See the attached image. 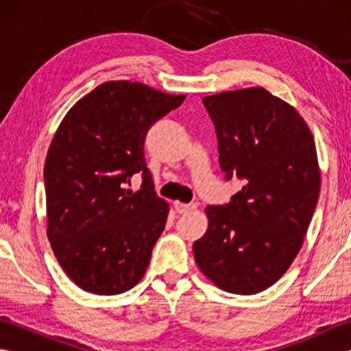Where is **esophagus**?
I'll return each mask as SVG.
<instances>
[{
  "instance_id": "34e87169",
  "label": "esophagus",
  "mask_w": 351,
  "mask_h": 351,
  "mask_svg": "<svg viewBox=\"0 0 351 351\" xmlns=\"http://www.w3.org/2000/svg\"><path fill=\"white\" fill-rule=\"evenodd\" d=\"M175 210H176V213L185 214V213H190V211H193V210H196V205H195V204H181V202H175Z\"/></svg>"
}]
</instances>
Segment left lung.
<instances>
[{
	"label": "left lung",
	"instance_id": "left-lung-1",
	"mask_svg": "<svg viewBox=\"0 0 351 351\" xmlns=\"http://www.w3.org/2000/svg\"><path fill=\"white\" fill-rule=\"evenodd\" d=\"M215 126L225 180L243 189L206 206L208 229L193 244L196 264L219 288L256 294L299 253L319 195L314 137L294 107L263 87L202 99Z\"/></svg>",
	"mask_w": 351,
	"mask_h": 351
}]
</instances>
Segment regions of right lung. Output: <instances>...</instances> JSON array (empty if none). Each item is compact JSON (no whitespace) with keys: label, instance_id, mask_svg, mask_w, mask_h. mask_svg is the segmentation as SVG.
Wrapping results in <instances>:
<instances>
[{"label":"right lung","instance_id":"obj_1","mask_svg":"<svg viewBox=\"0 0 351 351\" xmlns=\"http://www.w3.org/2000/svg\"><path fill=\"white\" fill-rule=\"evenodd\" d=\"M141 83L108 81L64 116L45 161L48 238L64 273L113 295L143 278L169 205L146 166L149 128L184 102ZM142 175L138 192L125 189Z\"/></svg>","mask_w":351,"mask_h":351}]
</instances>
